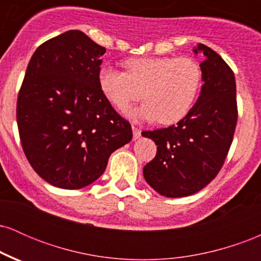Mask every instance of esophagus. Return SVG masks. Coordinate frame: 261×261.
Segmentation results:
<instances>
[{
	"mask_svg": "<svg viewBox=\"0 0 261 261\" xmlns=\"http://www.w3.org/2000/svg\"><path fill=\"white\" fill-rule=\"evenodd\" d=\"M133 134H134V140H137L141 137V130L140 128H137L136 126H134V125H133Z\"/></svg>",
	"mask_w": 261,
	"mask_h": 261,
	"instance_id": "esophagus-1",
	"label": "esophagus"
}]
</instances>
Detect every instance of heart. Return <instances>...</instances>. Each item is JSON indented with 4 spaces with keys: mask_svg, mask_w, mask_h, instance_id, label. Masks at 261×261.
Instances as JSON below:
<instances>
[{
    "mask_svg": "<svg viewBox=\"0 0 261 261\" xmlns=\"http://www.w3.org/2000/svg\"><path fill=\"white\" fill-rule=\"evenodd\" d=\"M126 73L109 65L98 71V85L116 109L126 110L140 99L145 104L127 114L131 118L155 120L162 125L180 121L196 99L202 71L194 59L149 56L124 62Z\"/></svg>",
    "mask_w": 261,
    "mask_h": 261,
    "instance_id": "heart-1",
    "label": "heart"
}]
</instances>
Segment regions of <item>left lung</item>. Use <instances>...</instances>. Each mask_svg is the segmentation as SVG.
I'll use <instances>...</instances> for the list:
<instances>
[{
  "instance_id": "obj_1",
  "label": "left lung",
  "mask_w": 261,
  "mask_h": 261,
  "mask_svg": "<svg viewBox=\"0 0 261 261\" xmlns=\"http://www.w3.org/2000/svg\"><path fill=\"white\" fill-rule=\"evenodd\" d=\"M194 53L203 55V85L195 106L175 126L142 133L157 146L155 157L143 167V176L167 197L193 195L215 179L232 145L238 119L233 71L206 45L197 44Z\"/></svg>"
}]
</instances>
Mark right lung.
I'll return each instance as SVG.
<instances>
[{"mask_svg":"<svg viewBox=\"0 0 261 261\" xmlns=\"http://www.w3.org/2000/svg\"><path fill=\"white\" fill-rule=\"evenodd\" d=\"M106 53L81 31L45 41L33 54L17 100L20 142L33 169L61 189L103 174L115 149L133 139L130 122L98 85Z\"/></svg>","mask_w":261,"mask_h":261,"instance_id":"add662e5","label":"right lung"}]
</instances>
